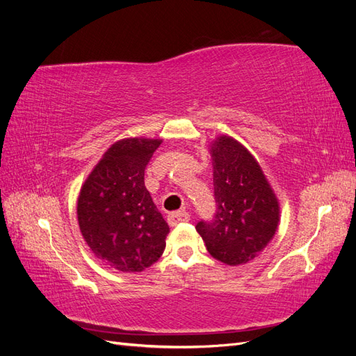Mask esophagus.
Masks as SVG:
<instances>
[{
  "label": "esophagus",
  "instance_id": "obj_1",
  "mask_svg": "<svg viewBox=\"0 0 356 356\" xmlns=\"http://www.w3.org/2000/svg\"><path fill=\"white\" fill-rule=\"evenodd\" d=\"M190 220V215L188 212H182V211H177V212H172L168 215V222L170 227H175L179 222H187Z\"/></svg>",
  "mask_w": 356,
  "mask_h": 356
}]
</instances>
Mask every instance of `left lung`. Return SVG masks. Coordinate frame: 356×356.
<instances>
[{
	"instance_id": "left-lung-1",
	"label": "left lung",
	"mask_w": 356,
	"mask_h": 356,
	"mask_svg": "<svg viewBox=\"0 0 356 356\" xmlns=\"http://www.w3.org/2000/svg\"><path fill=\"white\" fill-rule=\"evenodd\" d=\"M217 213L199 221L208 252L227 266L245 264L273 239L281 221L275 191L257 159L234 138L220 135L209 145Z\"/></svg>"
}]
</instances>
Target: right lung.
Here are the masks:
<instances>
[{"mask_svg":"<svg viewBox=\"0 0 356 356\" xmlns=\"http://www.w3.org/2000/svg\"><path fill=\"white\" fill-rule=\"evenodd\" d=\"M161 143L152 138L120 139L81 186L80 232L92 252L118 272H143L165 251L169 225L144 182L145 168Z\"/></svg>","mask_w":356,"mask_h":356,"instance_id":"right-lung-1","label":"right lung"}]
</instances>
